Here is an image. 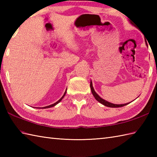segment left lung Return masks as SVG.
<instances>
[{
    "mask_svg": "<svg viewBox=\"0 0 157 157\" xmlns=\"http://www.w3.org/2000/svg\"><path fill=\"white\" fill-rule=\"evenodd\" d=\"M90 89H91V91H92V93L93 96H94V98H96V101H98L100 103H101V104H102L103 105H105L106 106H108V107H112V108H115V107H121V106H125L127 105H128L129 102L128 103H126V104H122V105H116V104H113V103L111 102H109L108 101H105V100L102 99V98L100 97V96L96 94V92L94 91V88H93L92 86V81L90 82Z\"/></svg>",
    "mask_w": 157,
    "mask_h": 157,
    "instance_id": "obj_1",
    "label": "left lung"
}]
</instances>
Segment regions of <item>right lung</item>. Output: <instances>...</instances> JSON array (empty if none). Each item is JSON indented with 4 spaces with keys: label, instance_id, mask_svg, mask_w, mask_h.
Segmentation results:
<instances>
[{
    "label": "right lung",
    "instance_id": "right-lung-1",
    "mask_svg": "<svg viewBox=\"0 0 157 157\" xmlns=\"http://www.w3.org/2000/svg\"><path fill=\"white\" fill-rule=\"evenodd\" d=\"M66 92H67V89H66V90H65V93H64V94H63V96H62V97L60 98L59 101H57V102H56L55 103H54V104H52V105H48V106H44V107H42V109H47V108H51V107H52V106H55L56 105H57L59 102H60L61 101V100L63 98V97H64L65 96V94H66Z\"/></svg>",
    "mask_w": 157,
    "mask_h": 157
}]
</instances>
